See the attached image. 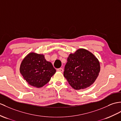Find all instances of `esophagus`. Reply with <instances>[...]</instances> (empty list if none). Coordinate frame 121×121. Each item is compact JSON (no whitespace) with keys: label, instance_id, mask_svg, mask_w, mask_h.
<instances>
[{"label":"esophagus","instance_id":"obj_1","mask_svg":"<svg viewBox=\"0 0 121 121\" xmlns=\"http://www.w3.org/2000/svg\"><path fill=\"white\" fill-rule=\"evenodd\" d=\"M57 70L58 71H60V72H63V69L61 68H58L57 69Z\"/></svg>","mask_w":121,"mask_h":121}]
</instances>
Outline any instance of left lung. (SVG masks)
I'll return each instance as SVG.
<instances>
[{"label": "left lung", "mask_w": 121, "mask_h": 121, "mask_svg": "<svg viewBox=\"0 0 121 121\" xmlns=\"http://www.w3.org/2000/svg\"><path fill=\"white\" fill-rule=\"evenodd\" d=\"M99 71V63L95 56L86 49H79L69 55L64 76L73 88L80 90L91 86Z\"/></svg>", "instance_id": "1"}]
</instances>
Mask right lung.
<instances>
[{
  "label": "right lung",
  "mask_w": 121,
  "mask_h": 121,
  "mask_svg": "<svg viewBox=\"0 0 121 121\" xmlns=\"http://www.w3.org/2000/svg\"><path fill=\"white\" fill-rule=\"evenodd\" d=\"M20 72L29 85L40 88L50 81L56 70L51 63L46 60L43 55L32 52L22 61Z\"/></svg>",
  "instance_id": "obj_1"
}]
</instances>
